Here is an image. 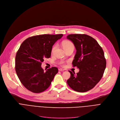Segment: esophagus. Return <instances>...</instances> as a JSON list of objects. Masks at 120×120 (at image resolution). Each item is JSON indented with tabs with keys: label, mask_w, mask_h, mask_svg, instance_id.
Segmentation results:
<instances>
[{
	"label": "esophagus",
	"mask_w": 120,
	"mask_h": 120,
	"mask_svg": "<svg viewBox=\"0 0 120 120\" xmlns=\"http://www.w3.org/2000/svg\"><path fill=\"white\" fill-rule=\"evenodd\" d=\"M59 71H64V69H63V68H59Z\"/></svg>",
	"instance_id": "esophagus-1"
}]
</instances>
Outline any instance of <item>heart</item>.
<instances>
[{"label": "heart", "mask_w": 120, "mask_h": 120, "mask_svg": "<svg viewBox=\"0 0 120 120\" xmlns=\"http://www.w3.org/2000/svg\"><path fill=\"white\" fill-rule=\"evenodd\" d=\"M62 46L63 47L64 49H67L70 48H74V46L73 45V44L72 42H71L70 41H68V40H66L64 41L62 43ZM56 48V45H54L51 50V53H53L54 50ZM59 65H60L61 66H64L65 65V62L64 61H60L58 62Z\"/></svg>", "instance_id": "b5f03b06"}]
</instances>
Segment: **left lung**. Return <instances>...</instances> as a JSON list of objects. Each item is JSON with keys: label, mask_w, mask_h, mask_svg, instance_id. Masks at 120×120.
Masks as SVG:
<instances>
[{"label": "left lung", "mask_w": 120, "mask_h": 120, "mask_svg": "<svg viewBox=\"0 0 120 120\" xmlns=\"http://www.w3.org/2000/svg\"><path fill=\"white\" fill-rule=\"evenodd\" d=\"M67 38L71 40L76 48L72 64L79 71L75 74L69 71L71 77L67 83L74 90L84 92L95 86L102 78L106 67L103 50L97 41L85 34H69Z\"/></svg>", "instance_id": "obj_1"}]
</instances>
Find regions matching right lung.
<instances>
[{
  "label": "right lung",
  "mask_w": 120,
  "mask_h": 120,
  "mask_svg": "<svg viewBox=\"0 0 120 120\" xmlns=\"http://www.w3.org/2000/svg\"><path fill=\"white\" fill-rule=\"evenodd\" d=\"M63 34H41L33 36L24 40L16 52L15 69L22 85L34 93L46 90L58 71L56 67L44 71L42 62L51 55L52 46Z\"/></svg>",
  "instance_id": "obj_1"
}]
</instances>
